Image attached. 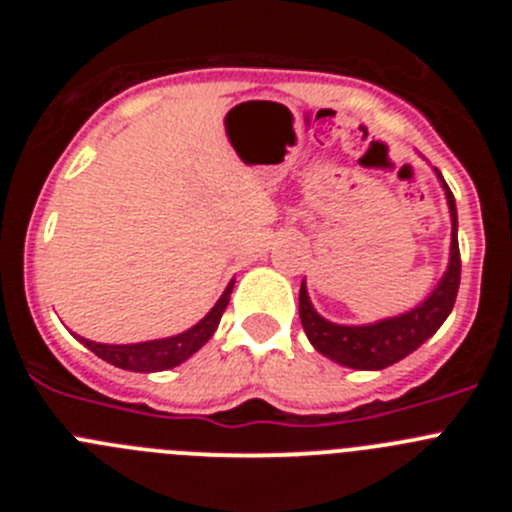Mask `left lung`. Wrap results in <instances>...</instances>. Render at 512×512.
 I'll return each mask as SVG.
<instances>
[{"label":"left lung","instance_id":"1","mask_svg":"<svg viewBox=\"0 0 512 512\" xmlns=\"http://www.w3.org/2000/svg\"><path fill=\"white\" fill-rule=\"evenodd\" d=\"M441 176V174H438ZM443 182V176H441ZM446 200L451 212V261L449 269L433 289L431 297L420 302L415 310L397 315L390 320H379L374 325H336L320 318L315 307L310 305L305 282L300 287V320L307 338L320 354L338 361L351 369H384V366L397 364L415 348L423 346L428 338L449 318L454 310L456 292H459L461 279V256H459V235H456V205L449 184L443 182Z\"/></svg>","mask_w":512,"mask_h":512}]
</instances>
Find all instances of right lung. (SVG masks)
I'll list each match as a JSON object with an SVG mask.
<instances>
[{
	"instance_id": "right-lung-1",
	"label": "right lung",
	"mask_w": 512,
	"mask_h": 512,
	"mask_svg": "<svg viewBox=\"0 0 512 512\" xmlns=\"http://www.w3.org/2000/svg\"><path fill=\"white\" fill-rule=\"evenodd\" d=\"M230 292H233V282L223 292V297L215 302L210 312L194 328L184 330L179 336L161 338V341H146V343H128V346H110V343H94L87 338H79L89 351L104 359L107 364L128 369V372H164L171 366H179L187 361L189 356L197 354L202 346L212 338L217 330V323L223 318L225 307L230 302Z\"/></svg>"
}]
</instances>
